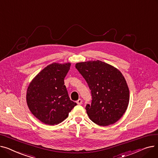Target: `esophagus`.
<instances>
[{"label": "esophagus", "mask_w": 158, "mask_h": 158, "mask_svg": "<svg viewBox=\"0 0 158 158\" xmlns=\"http://www.w3.org/2000/svg\"><path fill=\"white\" fill-rule=\"evenodd\" d=\"M77 102V104H79H79H82V100H81V98H79L78 100L77 101V102Z\"/></svg>", "instance_id": "esophagus-1"}]
</instances>
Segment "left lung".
I'll use <instances>...</instances> for the list:
<instances>
[{
  "label": "left lung",
  "mask_w": 158,
  "mask_h": 158,
  "mask_svg": "<svg viewBox=\"0 0 158 158\" xmlns=\"http://www.w3.org/2000/svg\"><path fill=\"white\" fill-rule=\"evenodd\" d=\"M76 68L85 78L92 94V103L86 106L89 119L101 126L117 122L125 113L129 90L122 73L101 61L77 63Z\"/></svg>",
  "instance_id": "8db88e82"
}]
</instances>
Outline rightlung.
Wrapping results in <instances>:
<instances>
[{"label": "right lung", "instance_id": "obj_1", "mask_svg": "<svg viewBox=\"0 0 158 158\" xmlns=\"http://www.w3.org/2000/svg\"><path fill=\"white\" fill-rule=\"evenodd\" d=\"M70 63H54L48 65L32 79L26 95L32 114L47 125L62 122L77 104L70 99L64 79Z\"/></svg>", "mask_w": 158, "mask_h": 158}]
</instances>
